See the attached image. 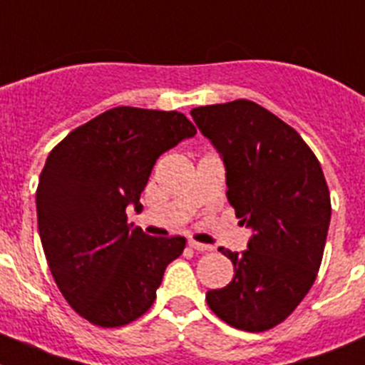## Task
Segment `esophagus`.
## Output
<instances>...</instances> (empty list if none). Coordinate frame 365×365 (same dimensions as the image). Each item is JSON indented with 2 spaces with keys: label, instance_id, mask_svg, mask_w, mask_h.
<instances>
[{
  "label": "esophagus",
  "instance_id": "1",
  "mask_svg": "<svg viewBox=\"0 0 365 365\" xmlns=\"http://www.w3.org/2000/svg\"><path fill=\"white\" fill-rule=\"evenodd\" d=\"M188 245H190V248H193V250H197V252H210V250H212L210 245L197 243V241H193V240H190Z\"/></svg>",
  "mask_w": 365,
  "mask_h": 365
}]
</instances>
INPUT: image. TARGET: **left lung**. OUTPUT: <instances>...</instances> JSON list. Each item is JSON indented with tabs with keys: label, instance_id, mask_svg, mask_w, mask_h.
<instances>
[{
	"label": "left lung",
	"instance_id": "left-lung-1",
	"mask_svg": "<svg viewBox=\"0 0 365 365\" xmlns=\"http://www.w3.org/2000/svg\"><path fill=\"white\" fill-rule=\"evenodd\" d=\"M227 170V197L252 230L243 254L219 248L234 279L206 292L228 325L261 333L282 324L316 279L331 221L322 166L298 131L250 100L190 111Z\"/></svg>",
	"mask_w": 365,
	"mask_h": 365
}]
</instances>
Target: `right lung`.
I'll return each mask as SVG.
<instances>
[{
  "label": "right lung",
  "instance_id": "right-lung-1",
  "mask_svg": "<svg viewBox=\"0 0 365 365\" xmlns=\"http://www.w3.org/2000/svg\"><path fill=\"white\" fill-rule=\"evenodd\" d=\"M195 133L182 113L120 106L71 131L45 160L40 240L58 289L87 322L122 327L153 305L186 240L144 234L125 208L143 210L153 164Z\"/></svg>",
  "mask_w": 365,
  "mask_h": 365
}]
</instances>
